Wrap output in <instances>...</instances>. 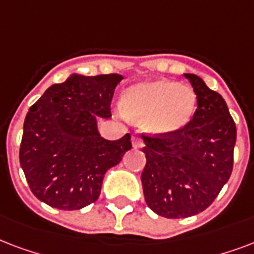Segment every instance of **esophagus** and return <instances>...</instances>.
Segmentation results:
<instances>
[{
  "label": "esophagus",
  "instance_id": "34e87169",
  "mask_svg": "<svg viewBox=\"0 0 254 254\" xmlns=\"http://www.w3.org/2000/svg\"><path fill=\"white\" fill-rule=\"evenodd\" d=\"M132 145L135 148H140L144 145V140L141 139L140 136H137V135H133L132 136Z\"/></svg>",
  "mask_w": 254,
  "mask_h": 254
}]
</instances>
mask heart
Segmentation results:
<instances>
[{"mask_svg":"<svg viewBox=\"0 0 254 254\" xmlns=\"http://www.w3.org/2000/svg\"><path fill=\"white\" fill-rule=\"evenodd\" d=\"M196 103L192 87L167 79L133 84L122 99L127 117L137 121L144 119L145 129L159 135L184 128L193 117Z\"/></svg>","mask_w":254,"mask_h":254,"instance_id":"heart-1","label":"heart"}]
</instances>
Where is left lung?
Listing matches in <instances>:
<instances>
[{
    "label": "left lung",
    "instance_id": "left-lung-1",
    "mask_svg": "<svg viewBox=\"0 0 254 254\" xmlns=\"http://www.w3.org/2000/svg\"><path fill=\"white\" fill-rule=\"evenodd\" d=\"M197 109L174 133H141L145 167L141 174L147 205L167 219L197 215L215 201L233 170L236 125L219 92L201 78L184 74Z\"/></svg>",
    "mask_w": 254,
    "mask_h": 254
}]
</instances>
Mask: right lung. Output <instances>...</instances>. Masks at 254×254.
Instances as JSON below:
<instances>
[{"instance_id":"right-lung-1","label":"right lung","mask_w":254,"mask_h":254,"mask_svg":"<svg viewBox=\"0 0 254 254\" xmlns=\"http://www.w3.org/2000/svg\"><path fill=\"white\" fill-rule=\"evenodd\" d=\"M118 74L71 75L53 84L29 109L19 163L38 200L62 211L96 201L106 171L131 149V135L106 140L96 118L111 117Z\"/></svg>"}]
</instances>
